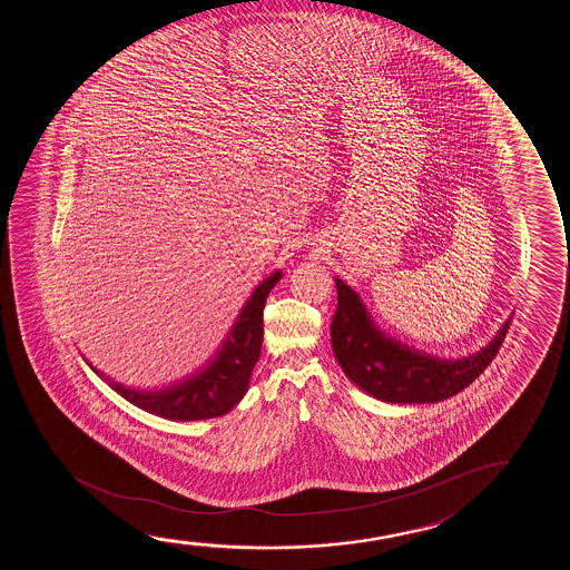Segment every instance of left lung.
<instances>
[{"mask_svg": "<svg viewBox=\"0 0 570 570\" xmlns=\"http://www.w3.org/2000/svg\"><path fill=\"white\" fill-rule=\"evenodd\" d=\"M335 317L331 343L344 374L372 397L387 403H438L475 382L491 364L510 320L487 348L460 360H442L413 351L383 335L367 315L358 294L336 278Z\"/></svg>", "mask_w": 570, "mask_h": 570, "instance_id": "left-lung-1", "label": "left lung"}]
</instances>
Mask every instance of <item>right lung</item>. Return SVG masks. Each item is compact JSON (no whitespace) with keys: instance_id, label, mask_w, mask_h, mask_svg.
Returning <instances> with one entry per match:
<instances>
[{"instance_id":"1","label":"right lung","mask_w":570,"mask_h":570,"mask_svg":"<svg viewBox=\"0 0 570 570\" xmlns=\"http://www.w3.org/2000/svg\"><path fill=\"white\" fill-rule=\"evenodd\" d=\"M281 278V271H276L257 286L229 331L224 348L200 374L161 391L130 390L117 382H109L110 387L132 405L169 421H204L229 413L245 395L261 356L266 296ZM94 372L99 374L95 367Z\"/></svg>"}]
</instances>
